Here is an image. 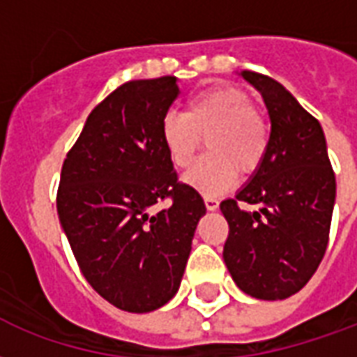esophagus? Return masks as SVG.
I'll use <instances>...</instances> for the list:
<instances>
[{
	"mask_svg": "<svg viewBox=\"0 0 357 357\" xmlns=\"http://www.w3.org/2000/svg\"><path fill=\"white\" fill-rule=\"evenodd\" d=\"M204 202H205V207H207V211H217L218 209V199L215 196H205Z\"/></svg>",
	"mask_w": 357,
	"mask_h": 357,
	"instance_id": "esophagus-1",
	"label": "esophagus"
}]
</instances>
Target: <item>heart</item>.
<instances>
[{"label":"heart","mask_w":357,"mask_h":357,"mask_svg":"<svg viewBox=\"0 0 357 357\" xmlns=\"http://www.w3.org/2000/svg\"><path fill=\"white\" fill-rule=\"evenodd\" d=\"M205 139L207 150L184 181L204 196L232 188L239 173L261 167L268 150V125L245 91L215 85L196 95L184 114L169 112L161 121V140L176 167L196 160Z\"/></svg>","instance_id":"1"}]
</instances>
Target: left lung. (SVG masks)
I'll list each match as a JSON object with an SVG mask.
<instances>
[{
  "label": "left lung",
  "instance_id": "8db88e82",
  "mask_svg": "<svg viewBox=\"0 0 357 357\" xmlns=\"http://www.w3.org/2000/svg\"><path fill=\"white\" fill-rule=\"evenodd\" d=\"M239 75L266 104L270 139L261 167L220 204L230 226L222 259L245 295L283 301L308 283L324 259L337 182L319 121L282 83L247 70ZM239 201L259 211H243Z\"/></svg>",
  "mask_w": 357,
  "mask_h": 357
}]
</instances>
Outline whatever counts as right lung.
Listing matches in <instances>:
<instances>
[{"label":"right lung","instance_id":"add662e5","mask_svg":"<svg viewBox=\"0 0 357 357\" xmlns=\"http://www.w3.org/2000/svg\"><path fill=\"white\" fill-rule=\"evenodd\" d=\"M176 77L123 83L91 112L61 173L56 211L85 280L116 308L146 314L181 287L202 196L176 181L161 121ZM165 197L167 210L150 208Z\"/></svg>","mask_w":357,"mask_h":357}]
</instances>
